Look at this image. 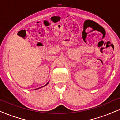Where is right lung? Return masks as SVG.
Returning <instances> with one entry per match:
<instances>
[{"label": "right lung", "mask_w": 120, "mask_h": 120, "mask_svg": "<svg viewBox=\"0 0 120 120\" xmlns=\"http://www.w3.org/2000/svg\"><path fill=\"white\" fill-rule=\"evenodd\" d=\"M48 83H49V82H48V83H47L46 84V85H44V86H46V85H48ZM44 86H43V87H44ZM37 89H38V88H37ZM36 90H37V89H36Z\"/></svg>", "instance_id": "obj_1"}]
</instances>
